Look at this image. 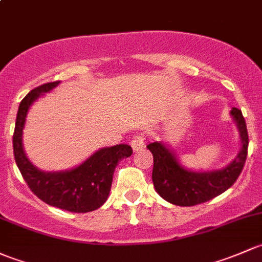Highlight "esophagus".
<instances>
[{
	"label": "esophagus",
	"mask_w": 262,
	"mask_h": 262,
	"mask_svg": "<svg viewBox=\"0 0 262 262\" xmlns=\"http://www.w3.org/2000/svg\"><path fill=\"white\" fill-rule=\"evenodd\" d=\"M130 145L134 151H139V150L144 149V146H145L144 136H141V135H136V136H134L130 141Z\"/></svg>",
	"instance_id": "1"
}]
</instances>
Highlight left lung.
<instances>
[{
    "mask_svg": "<svg viewBox=\"0 0 262 262\" xmlns=\"http://www.w3.org/2000/svg\"><path fill=\"white\" fill-rule=\"evenodd\" d=\"M231 116L238 128L241 150L234 160L220 170H188L165 144L155 141L147 145L154 156V188L161 198L175 206H195L220 195L234 184L246 163L249 135L242 112L233 107Z\"/></svg>",
    "mask_w": 262,
    "mask_h": 262,
    "instance_id": "obj_1",
    "label": "left lung"
}]
</instances>
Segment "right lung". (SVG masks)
Returning a JSON list of instances; mask_svg holds the SVG:
<instances>
[{
	"mask_svg": "<svg viewBox=\"0 0 262 262\" xmlns=\"http://www.w3.org/2000/svg\"><path fill=\"white\" fill-rule=\"evenodd\" d=\"M59 83L58 80L36 87L21 101L12 139L15 161L26 184L42 202L68 212H92L107 201L116 166L118 161L132 155V149L125 144L103 147L77 168L66 171L48 172L32 165L23 147L26 115L41 94L54 90Z\"/></svg>",
	"mask_w": 262,
	"mask_h": 262,
	"instance_id": "right-lung-1",
	"label": "right lung"
}]
</instances>
